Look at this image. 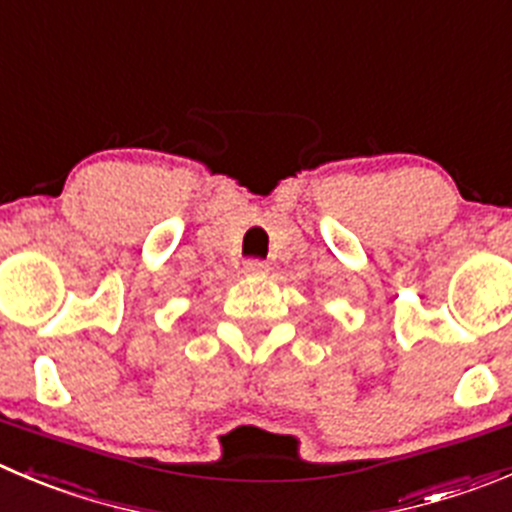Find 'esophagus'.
Here are the masks:
<instances>
[{
    "label": "esophagus",
    "mask_w": 512,
    "mask_h": 512,
    "mask_svg": "<svg viewBox=\"0 0 512 512\" xmlns=\"http://www.w3.org/2000/svg\"><path fill=\"white\" fill-rule=\"evenodd\" d=\"M243 271H246L248 276H266L269 274V264L261 259H248L246 264H243Z\"/></svg>",
    "instance_id": "34e87169"
}]
</instances>
